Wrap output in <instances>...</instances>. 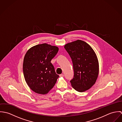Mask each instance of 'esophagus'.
<instances>
[{
    "label": "esophagus",
    "mask_w": 122,
    "mask_h": 122,
    "mask_svg": "<svg viewBox=\"0 0 122 122\" xmlns=\"http://www.w3.org/2000/svg\"><path fill=\"white\" fill-rule=\"evenodd\" d=\"M59 76H60V77H63V76H64V75H63V74H61V75H60Z\"/></svg>",
    "instance_id": "1"
}]
</instances>
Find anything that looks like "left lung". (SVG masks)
Wrapping results in <instances>:
<instances>
[{
  "instance_id": "obj_1",
  "label": "left lung",
  "mask_w": 122,
  "mask_h": 122,
  "mask_svg": "<svg viewBox=\"0 0 122 122\" xmlns=\"http://www.w3.org/2000/svg\"><path fill=\"white\" fill-rule=\"evenodd\" d=\"M64 48L73 63L74 76L70 81L72 86L79 92L87 91L95 84L99 75V61L95 52L81 40L69 43Z\"/></svg>"
}]
</instances>
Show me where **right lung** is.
<instances>
[{
	"label": "right lung",
	"instance_id": "add662e5",
	"mask_svg": "<svg viewBox=\"0 0 122 122\" xmlns=\"http://www.w3.org/2000/svg\"><path fill=\"white\" fill-rule=\"evenodd\" d=\"M59 48L46 43L30 48L23 60V72L25 81L31 90L46 94L55 85L59 76L51 62Z\"/></svg>",
	"mask_w": 122,
	"mask_h": 122
}]
</instances>
